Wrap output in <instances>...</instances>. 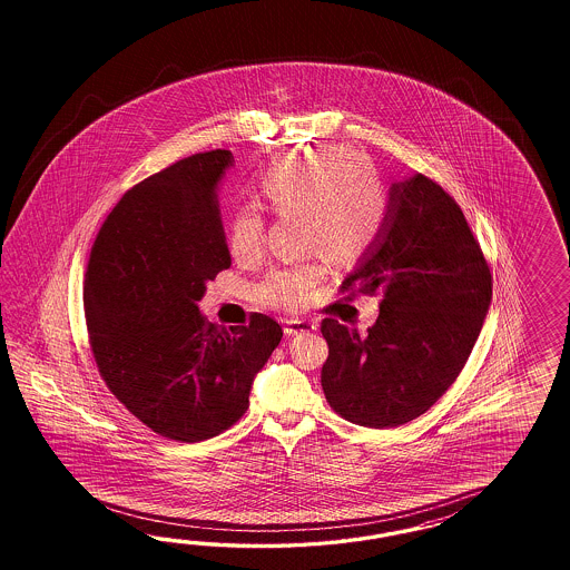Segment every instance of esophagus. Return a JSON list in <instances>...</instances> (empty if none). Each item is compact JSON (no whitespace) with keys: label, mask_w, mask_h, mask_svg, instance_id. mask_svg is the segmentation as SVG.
Masks as SVG:
<instances>
[{"label":"esophagus","mask_w":570,"mask_h":570,"mask_svg":"<svg viewBox=\"0 0 570 570\" xmlns=\"http://www.w3.org/2000/svg\"><path fill=\"white\" fill-rule=\"evenodd\" d=\"M313 330H317V322H313V320H301V317L284 320V334H286V336L303 334V332H313Z\"/></svg>","instance_id":"esophagus-1"}]
</instances>
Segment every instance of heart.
Here are the masks:
<instances>
[{"instance_id": "b5f03b06", "label": "heart", "mask_w": 570, "mask_h": 570, "mask_svg": "<svg viewBox=\"0 0 570 570\" xmlns=\"http://www.w3.org/2000/svg\"><path fill=\"white\" fill-rule=\"evenodd\" d=\"M261 205L277 215H301L307 248H326L341 261L357 259L379 238L384 224V196L363 156L345 148H315L282 156L257 181ZM227 246L240 263H257L265 253V217L257 205L236 208ZM328 276V257L277 265L259 286L263 303L298 309L313 301Z\"/></svg>"}]
</instances>
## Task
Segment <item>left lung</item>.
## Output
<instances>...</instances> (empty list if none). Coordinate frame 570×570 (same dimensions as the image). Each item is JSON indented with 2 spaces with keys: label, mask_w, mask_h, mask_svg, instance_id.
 I'll return each instance as SVG.
<instances>
[{
  "label": "left lung",
  "mask_w": 570,
  "mask_h": 570,
  "mask_svg": "<svg viewBox=\"0 0 570 570\" xmlns=\"http://www.w3.org/2000/svg\"><path fill=\"white\" fill-rule=\"evenodd\" d=\"M343 291L380 293L367 336L322 322V389L353 424L393 429L431 410L455 382L491 305V274L458 203L415 173L389 188L379 238Z\"/></svg>",
  "instance_id": "obj_1"
}]
</instances>
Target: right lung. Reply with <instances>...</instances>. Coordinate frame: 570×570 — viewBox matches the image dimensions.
<instances>
[{"label": "right lung", "instance_id": "obj_1", "mask_svg": "<svg viewBox=\"0 0 570 570\" xmlns=\"http://www.w3.org/2000/svg\"><path fill=\"white\" fill-rule=\"evenodd\" d=\"M229 150L194 155L139 181L94 242L83 284L87 332L112 395L148 429L198 443L248 407L255 376L282 341L269 315L210 324L198 301L232 265L219 186Z\"/></svg>", "mask_w": 570, "mask_h": 570}]
</instances>
